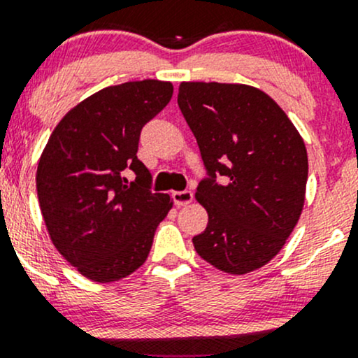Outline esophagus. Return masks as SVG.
<instances>
[{
    "label": "esophagus",
    "instance_id": "esophagus-1",
    "mask_svg": "<svg viewBox=\"0 0 358 358\" xmlns=\"http://www.w3.org/2000/svg\"><path fill=\"white\" fill-rule=\"evenodd\" d=\"M193 198H194L193 191H189V189L176 191V193H172V201H174V205H178V206L189 205V203L193 201Z\"/></svg>",
    "mask_w": 358,
    "mask_h": 358
}]
</instances>
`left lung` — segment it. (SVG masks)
I'll return each mask as SVG.
<instances>
[{
  "mask_svg": "<svg viewBox=\"0 0 358 358\" xmlns=\"http://www.w3.org/2000/svg\"><path fill=\"white\" fill-rule=\"evenodd\" d=\"M178 103L206 171L196 199L208 225L193 237L196 252L230 275L255 271L278 255L301 217L306 145L278 103L255 87L184 82Z\"/></svg>",
  "mask_w": 358,
  "mask_h": 358,
  "instance_id": "1",
  "label": "left lung"
}]
</instances>
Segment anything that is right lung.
<instances>
[{
	"instance_id": "add662e5",
	"label": "right lung",
	"mask_w": 358,
	"mask_h": 358,
	"mask_svg": "<svg viewBox=\"0 0 358 358\" xmlns=\"http://www.w3.org/2000/svg\"><path fill=\"white\" fill-rule=\"evenodd\" d=\"M172 92L160 80L103 88L61 119L42 152L37 196L48 232L64 259L94 282L138 270L172 208L171 196L150 191L152 174L136 157L141 129Z\"/></svg>"
}]
</instances>
